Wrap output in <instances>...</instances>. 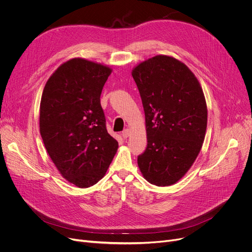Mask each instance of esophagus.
<instances>
[{
  "mask_svg": "<svg viewBox=\"0 0 252 252\" xmlns=\"http://www.w3.org/2000/svg\"><path fill=\"white\" fill-rule=\"evenodd\" d=\"M129 134H130V129H129V128H126V129L123 131L122 135H123L124 139H126V138H128Z\"/></svg>",
  "mask_w": 252,
  "mask_h": 252,
  "instance_id": "esophagus-1",
  "label": "esophagus"
}]
</instances>
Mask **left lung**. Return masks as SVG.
I'll use <instances>...</instances> for the list:
<instances>
[{"mask_svg":"<svg viewBox=\"0 0 252 252\" xmlns=\"http://www.w3.org/2000/svg\"><path fill=\"white\" fill-rule=\"evenodd\" d=\"M131 75L147 131L138 165L149 183L169 186L187 173L202 147L207 126L203 91L186 65L164 55L142 62Z\"/></svg>","mask_w":252,"mask_h":252,"instance_id":"8db88e82","label":"left lung"}]
</instances>
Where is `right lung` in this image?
<instances>
[{"instance_id":"right-lung-1","label":"right lung","mask_w":252,"mask_h":252,"mask_svg":"<svg viewBox=\"0 0 252 252\" xmlns=\"http://www.w3.org/2000/svg\"><path fill=\"white\" fill-rule=\"evenodd\" d=\"M110 73L107 66L74 58L58 67L44 88L39 107L44 145L61 175L79 188L104 177L118 148L100 103Z\"/></svg>"}]
</instances>
